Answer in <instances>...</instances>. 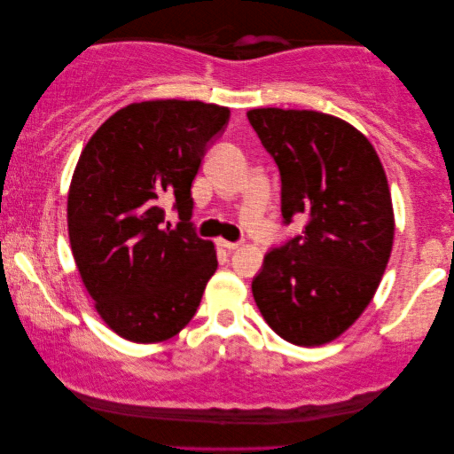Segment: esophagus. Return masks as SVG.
<instances>
[{"mask_svg": "<svg viewBox=\"0 0 454 454\" xmlns=\"http://www.w3.org/2000/svg\"><path fill=\"white\" fill-rule=\"evenodd\" d=\"M219 246H221V247H225V250H229V252H231V250H238V247H239L241 244H239V241H227V239H219Z\"/></svg>", "mask_w": 454, "mask_h": 454, "instance_id": "1", "label": "esophagus"}]
</instances>
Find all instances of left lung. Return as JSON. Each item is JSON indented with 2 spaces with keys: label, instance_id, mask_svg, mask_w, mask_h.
<instances>
[{
  "label": "left lung",
  "instance_id": "1",
  "mask_svg": "<svg viewBox=\"0 0 454 454\" xmlns=\"http://www.w3.org/2000/svg\"><path fill=\"white\" fill-rule=\"evenodd\" d=\"M247 120L281 173L285 225L308 216L301 235L264 256L254 300L289 343H331L368 308L387 270L395 238L387 173L370 140L334 115L266 107Z\"/></svg>",
  "mask_w": 454,
  "mask_h": 454
}]
</instances>
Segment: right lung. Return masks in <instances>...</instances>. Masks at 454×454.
<instances>
[{"label":"right lung","mask_w":454,"mask_h":454,"mask_svg":"<svg viewBox=\"0 0 454 454\" xmlns=\"http://www.w3.org/2000/svg\"><path fill=\"white\" fill-rule=\"evenodd\" d=\"M229 109L202 101H142L92 134L67 194V233L86 291L111 331L160 343L192 320L216 270L213 241L190 216L192 182ZM165 197L183 223L162 229Z\"/></svg>","instance_id":"right-lung-1"}]
</instances>
